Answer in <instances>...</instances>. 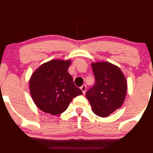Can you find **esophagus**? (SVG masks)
I'll list each match as a JSON object with an SVG mask.
<instances>
[{
  "instance_id": "esophagus-1",
  "label": "esophagus",
  "mask_w": 153,
  "mask_h": 153,
  "mask_svg": "<svg viewBox=\"0 0 153 153\" xmlns=\"http://www.w3.org/2000/svg\"><path fill=\"white\" fill-rule=\"evenodd\" d=\"M81 91H82V92H83V93L84 94V93H85L86 90V85H83V86H81Z\"/></svg>"
}]
</instances>
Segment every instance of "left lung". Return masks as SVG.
I'll use <instances>...</instances> for the list:
<instances>
[{
    "label": "left lung",
    "instance_id": "1",
    "mask_svg": "<svg viewBox=\"0 0 153 153\" xmlns=\"http://www.w3.org/2000/svg\"><path fill=\"white\" fill-rule=\"evenodd\" d=\"M95 84L87 91L94 113L105 118L122 106L126 95L127 83L119 67L109 62L92 64Z\"/></svg>",
    "mask_w": 153,
    "mask_h": 153
}]
</instances>
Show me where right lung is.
Listing matches in <instances>:
<instances>
[{
  "label": "right lung",
  "mask_w": 153,
  "mask_h": 153,
  "mask_svg": "<svg viewBox=\"0 0 153 153\" xmlns=\"http://www.w3.org/2000/svg\"><path fill=\"white\" fill-rule=\"evenodd\" d=\"M70 60H51L40 66L29 80V91L41 111L56 115L67 109L75 97L82 95L68 72Z\"/></svg>",
  "instance_id": "right-lung-1"
}]
</instances>
